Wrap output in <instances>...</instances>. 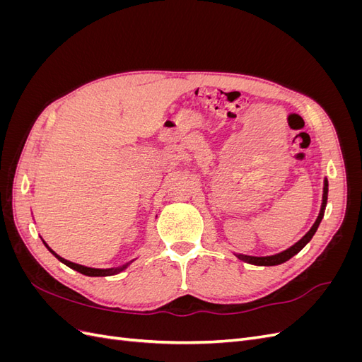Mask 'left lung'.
I'll return each instance as SVG.
<instances>
[{
	"label": "left lung",
	"mask_w": 362,
	"mask_h": 362,
	"mask_svg": "<svg viewBox=\"0 0 362 362\" xmlns=\"http://www.w3.org/2000/svg\"><path fill=\"white\" fill-rule=\"evenodd\" d=\"M326 201H327V181H325V189H323V204H322V210H320V214L319 217H317L315 223L313 225V228L310 229L308 233L305 234V237L302 240H299L298 243H296L294 246H291L290 249L281 252V254H276V255H272V257H247V255H238L240 259H243L246 262H250V264H257V266H276V264H281V262H286L287 259H290L291 257H294L296 254H298L299 250H302L305 247V245L310 242V240L313 238V235L315 234L317 228H319L322 218H323V210H325V205H326Z\"/></svg>",
	"instance_id": "left-lung-1"
}]
</instances>
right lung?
<instances>
[{
	"instance_id": "right-lung-1",
	"label": "right lung",
	"mask_w": 362,
	"mask_h": 362,
	"mask_svg": "<svg viewBox=\"0 0 362 362\" xmlns=\"http://www.w3.org/2000/svg\"><path fill=\"white\" fill-rule=\"evenodd\" d=\"M45 246L48 247V245L45 243ZM49 249V247H48ZM49 252L51 254L56 257L57 259H60L63 264H66L68 267H71V269H74V270H76V272H80V273H83V275H86V276H110V275H115V273H117V272H120V270H124L128 264H125L124 267H119V269H92V267H84V266H80V264H75V262H71V261H68V259H64V258H62V257H59L56 252H54L52 249H49Z\"/></svg>"
}]
</instances>
